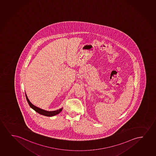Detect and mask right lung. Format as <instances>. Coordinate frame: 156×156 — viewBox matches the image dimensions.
<instances>
[{
  "mask_svg": "<svg viewBox=\"0 0 156 156\" xmlns=\"http://www.w3.org/2000/svg\"><path fill=\"white\" fill-rule=\"evenodd\" d=\"M26 99H27V100L28 104L30 105V107H31L32 109H34V111H36L37 112H38V113L41 114V115H45V116H48V117L54 116V115H58V114L60 113V112L62 111V109H63V108H61V109H58V110H57L53 111H45V110H44L43 109L38 108H37V107L32 105V103L30 102L29 100L28 97H27V95H26Z\"/></svg>",
  "mask_w": 156,
  "mask_h": 156,
  "instance_id": "obj_1",
  "label": "right lung"
}]
</instances>
